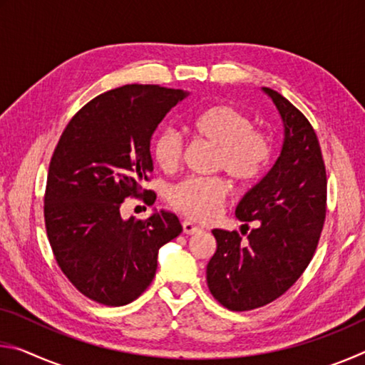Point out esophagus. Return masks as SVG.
<instances>
[{
  "label": "esophagus",
  "instance_id": "obj_1",
  "mask_svg": "<svg viewBox=\"0 0 365 365\" xmlns=\"http://www.w3.org/2000/svg\"><path fill=\"white\" fill-rule=\"evenodd\" d=\"M182 225H183V233H187V235H195V233L202 230L200 225H196V224H193V222H190V220H185Z\"/></svg>",
  "mask_w": 365,
  "mask_h": 365
}]
</instances>
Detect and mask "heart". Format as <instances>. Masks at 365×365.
<instances>
[{"mask_svg":"<svg viewBox=\"0 0 365 365\" xmlns=\"http://www.w3.org/2000/svg\"><path fill=\"white\" fill-rule=\"evenodd\" d=\"M191 128L197 138L217 150L215 168L224 169L235 180L251 182L267 168L270 141L264 133L252 130L251 117L240 109L215 104L195 115ZM153 154L164 172L175 170L183 154L180 135L165 128L154 140ZM228 191L222 177H188L170 190L169 202L185 217L205 222L217 214Z\"/></svg>","mask_w":365,"mask_h":365,"instance_id":"heart-1","label":"heart"}]
</instances>
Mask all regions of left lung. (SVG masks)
<instances>
[{"label": "left lung", "mask_w": 365, "mask_h": 365, "mask_svg": "<svg viewBox=\"0 0 365 365\" xmlns=\"http://www.w3.org/2000/svg\"><path fill=\"white\" fill-rule=\"evenodd\" d=\"M283 122L280 156L235 209L238 220H259L243 242L214 228L217 250L207 264L209 292L230 311L262 307L299 279L317 248L327 212V175L317 135L280 93L262 88Z\"/></svg>", "instance_id": "obj_1"}]
</instances>
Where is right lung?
Returning <instances> with one entry per match:
<instances>
[{"instance_id": "add662e5", "label": "right lung", "mask_w": 365, "mask_h": 365, "mask_svg": "<svg viewBox=\"0 0 365 365\" xmlns=\"http://www.w3.org/2000/svg\"><path fill=\"white\" fill-rule=\"evenodd\" d=\"M190 93L159 85H123L86 103L67 123L49 163L45 224L63 274L86 298L123 306L150 287L160 246L182 233L175 214L122 219L128 196L153 172L151 137Z\"/></svg>"}]
</instances>
